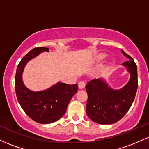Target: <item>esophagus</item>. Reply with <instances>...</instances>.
I'll list each match as a JSON object with an SVG mask.
<instances>
[{
    "instance_id": "34e87169",
    "label": "esophagus",
    "mask_w": 149,
    "mask_h": 149,
    "mask_svg": "<svg viewBox=\"0 0 149 149\" xmlns=\"http://www.w3.org/2000/svg\"><path fill=\"white\" fill-rule=\"evenodd\" d=\"M85 82L82 81V80L78 82V87H79V89H83L85 87Z\"/></svg>"
}]
</instances>
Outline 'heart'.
I'll list each match as a JSON object with an SVG mask.
<instances>
[{
	"label": "heart",
	"mask_w": 149,
	"mask_h": 149,
	"mask_svg": "<svg viewBox=\"0 0 149 149\" xmlns=\"http://www.w3.org/2000/svg\"><path fill=\"white\" fill-rule=\"evenodd\" d=\"M104 57V55H101V56H100V57H101H101Z\"/></svg>",
	"instance_id": "obj_1"
}]
</instances>
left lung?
<instances>
[{
	"instance_id": "obj_1",
	"label": "left lung",
	"mask_w": 149,
	"mask_h": 149,
	"mask_svg": "<svg viewBox=\"0 0 149 149\" xmlns=\"http://www.w3.org/2000/svg\"><path fill=\"white\" fill-rule=\"evenodd\" d=\"M130 60L124 62L130 73L127 85L120 90H114L101 79H94L86 85L88 95L87 114L92 121L100 124H112L122 119L131 107L137 92V68L133 59L124 51Z\"/></svg>"
}]
</instances>
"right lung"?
<instances>
[{
	"label": "right lung",
	"mask_w": 149,
	"mask_h": 149,
	"mask_svg": "<svg viewBox=\"0 0 149 149\" xmlns=\"http://www.w3.org/2000/svg\"><path fill=\"white\" fill-rule=\"evenodd\" d=\"M42 51H48V48H35L21 59L17 66L14 85L18 101L27 115L36 122L46 124L55 122L65 114L68 104L78 87V84L58 82L42 92H33L27 88L21 78L23 68L28 61Z\"/></svg>",
	"instance_id": "right-lung-1"
}]
</instances>
